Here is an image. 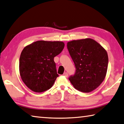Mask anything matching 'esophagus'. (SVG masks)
<instances>
[{"label": "esophagus", "mask_w": 124, "mask_h": 124, "mask_svg": "<svg viewBox=\"0 0 124 124\" xmlns=\"http://www.w3.org/2000/svg\"><path fill=\"white\" fill-rule=\"evenodd\" d=\"M63 76H65V77H67V76H68V73H67V72H65V73L63 74Z\"/></svg>", "instance_id": "1"}]
</instances>
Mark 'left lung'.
Segmentation results:
<instances>
[{
    "label": "left lung",
    "mask_w": 124,
    "mask_h": 124,
    "mask_svg": "<svg viewBox=\"0 0 124 124\" xmlns=\"http://www.w3.org/2000/svg\"><path fill=\"white\" fill-rule=\"evenodd\" d=\"M67 46L76 69L74 75L69 78L70 82L80 92H92L105 78L108 62L107 51L91 38L69 41Z\"/></svg>",
    "instance_id": "left-lung-1"
}]
</instances>
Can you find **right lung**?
Here are the masks:
<instances>
[{"instance_id":"1","label":"right lung","mask_w":124,"mask_h":124,"mask_svg":"<svg viewBox=\"0 0 124 124\" xmlns=\"http://www.w3.org/2000/svg\"><path fill=\"white\" fill-rule=\"evenodd\" d=\"M64 42L38 40L23 49L19 59V73L28 88L43 92L52 87L59 76L54 58L64 47Z\"/></svg>"}]
</instances>
